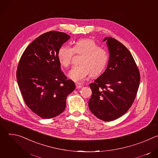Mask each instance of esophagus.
Returning a JSON list of instances; mask_svg holds the SVG:
<instances>
[{
	"instance_id": "esophagus-1",
	"label": "esophagus",
	"mask_w": 158,
	"mask_h": 158,
	"mask_svg": "<svg viewBox=\"0 0 158 158\" xmlns=\"http://www.w3.org/2000/svg\"><path fill=\"white\" fill-rule=\"evenodd\" d=\"M82 87V85H81V84H76V89H80V88H81Z\"/></svg>"
}]
</instances>
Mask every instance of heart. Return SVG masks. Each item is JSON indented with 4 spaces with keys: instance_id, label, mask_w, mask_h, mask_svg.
Instances as JSON below:
<instances>
[{
    "instance_id": "1",
    "label": "heart",
    "mask_w": 158,
    "mask_h": 158,
    "mask_svg": "<svg viewBox=\"0 0 158 158\" xmlns=\"http://www.w3.org/2000/svg\"><path fill=\"white\" fill-rule=\"evenodd\" d=\"M74 53L81 55L80 64L73 67L69 77L79 83L84 81L90 74L93 77L100 74L109 61V54L106 49L99 47L93 39H83L77 40L73 48L65 45L60 47L57 58L60 64L65 67H69Z\"/></svg>"
}]
</instances>
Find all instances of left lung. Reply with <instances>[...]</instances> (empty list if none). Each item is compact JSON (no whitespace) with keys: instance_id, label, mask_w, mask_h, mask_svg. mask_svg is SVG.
<instances>
[{"instance_id":"8db88e82","label":"left lung","mask_w":158,"mask_h":158,"mask_svg":"<svg viewBox=\"0 0 158 158\" xmlns=\"http://www.w3.org/2000/svg\"><path fill=\"white\" fill-rule=\"evenodd\" d=\"M109 52L106 71L90 84L89 107L98 118L115 120L124 115L136 98L140 82L138 67L130 51L112 37H106Z\"/></svg>"}]
</instances>
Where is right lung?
Here are the masks:
<instances>
[{
    "label": "right lung",
    "instance_id": "right-lung-1",
    "mask_svg": "<svg viewBox=\"0 0 158 158\" xmlns=\"http://www.w3.org/2000/svg\"><path fill=\"white\" fill-rule=\"evenodd\" d=\"M70 37L58 31L44 33L29 45L19 60L16 77L22 98L41 118L61 114L67 96L76 88L61 71L57 58L59 49Z\"/></svg>",
    "mask_w": 158,
    "mask_h": 158
}]
</instances>
